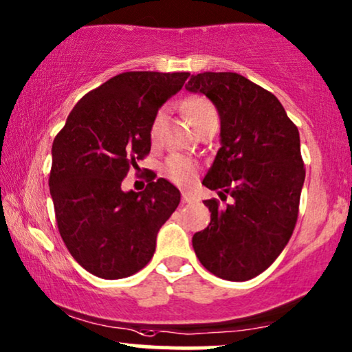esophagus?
Here are the masks:
<instances>
[{
    "label": "esophagus",
    "mask_w": 352,
    "mask_h": 352,
    "mask_svg": "<svg viewBox=\"0 0 352 352\" xmlns=\"http://www.w3.org/2000/svg\"><path fill=\"white\" fill-rule=\"evenodd\" d=\"M197 200L199 199L195 197L192 192H189V190L182 192V202H184V204H194V202H197Z\"/></svg>",
    "instance_id": "esophagus-1"
}]
</instances>
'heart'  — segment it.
<instances>
[{"mask_svg": "<svg viewBox=\"0 0 352 352\" xmlns=\"http://www.w3.org/2000/svg\"><path fill=\"white\" fill-rule=\"evenodd\" d=\"M186 109H187V116H189L190 124H194V122L202 120V118L215 113L213 104L210 103L207 98H202V97L190 98L189 102L186 103ZM165 118H166L165 109H162V111L157 113V116H155L153 124H152V137L158 134L160 127H162ZM195 171H197V165L194 163V160L187 158L184 155H171L165 163L166 176L176 182L190 181L195 176Z\"/></svg>", "mask_w": 352, "mask_h": 352, "instance_id": "b5f03b06", "label": "heart"}]
</instances>
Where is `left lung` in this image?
<instances>
[{"mask_svg":"<svg viewBox=\"0 0 352 352\" xmlns=\"http://www.w3.org/2000/svg\"><path fill=\"white\" fill-rule=\"evenodd\" d=\"M186 90L205 95L220 116V144L202 184L210 223L192 248L210 273L248 281L275 262L293 234L305 170L299 131L275 95L236 72H202Z\"/></svg>","mask_w":352,"mask_h":352,"instance_id":"obj_1","label":"left lung"}]
</instances>
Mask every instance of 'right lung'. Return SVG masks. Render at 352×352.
I'll return each mask as SVG.
<instances>
[{"mask_svg": "<svg viewBox=\"0 0 352 352\" xmlns=\"http://www.w3.org/2000/svg\"><path fill=\"white\" fill-rule=\"evenodd\" d=\"M189 72H122L79 100L52 148V194L59 234L80 267L104 280L137 273L153 257L160 228L181 192L153 181L142 192L122 190L131 166L150 152L162 104Z\"/></svg>", "mask_w": 352, "mask_h": 352, "instance_id": "1", "label": "right lung"}]
</instances>
